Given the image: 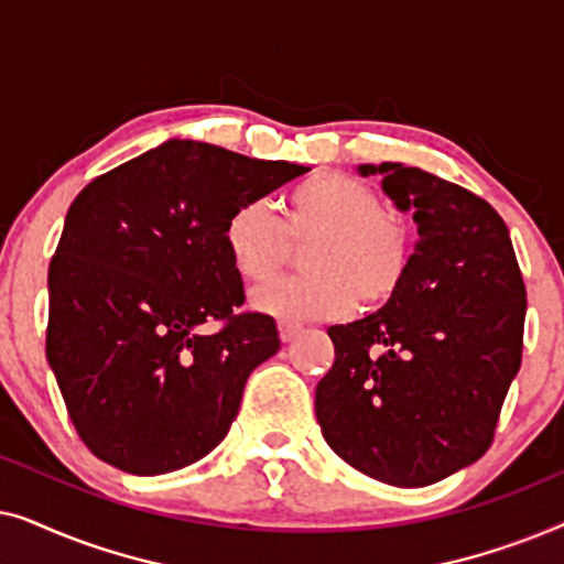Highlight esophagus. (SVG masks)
<instances>
[{
  "instance_id": "obj_1",
  "label": "esophagus",
  "mask_w": 564,
  "mask_h": 564,
  "mask_svg": "<svg viewBox=\"0 0 564 564\" xmlns=\"http://www.w3.org/2000/svg\"><path fill=\"white\" fill-rule=\"evenodd\" d=\"M276 328H280L282 341L288 344V341H292V338L300 334V330H303V323H297V321H280V323H276Z\"/></svg>"
}]
</instances>
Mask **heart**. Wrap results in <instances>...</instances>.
I'll return each mask as SVG.
<instances>
[{
    "label": "heart",
    "instance_id": "heart-1",
    "mask_svg": "<svg viewBox=\"0 0 564 564\" xmlns=\"http://www.w3.org/2000/svg\"><path fill=\"white\" fill-rule=\"evenodd\" d=\"M305 274L251 292V305L276 318H338L357 303L388 305L413 267V236L403 220L382 213L367 182L344 172L307 176L290 192L284 226L261 199L234 207L223 228L228 259L243 282H267L303 243Z\"/></svg>",
    "mask_w": 564,
    "mask_h": 564
}]
</instances>
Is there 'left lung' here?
I'll list each match as a JSON object with an SVG mask.
<instances>
[{
	"label": "left lung",
	"mask_w": 564,
	"mask_h": 564,
	"mask_svg": "<svg viewBox=\"0 0 564 564\" xmlns=\"http://www.w3.org/2000/svg\"><path fill=\"white\" fill-rule=\"evenodd\" d=\"M380 174L419 243L403 290L367 318L330 326L336 359L315 419L344 462L398 488H423L488 452L521 367L527 288L511 236L482 197L415 166Z\"/></svg>",
	"instance_id": "8db88e82"
}]
</instances>
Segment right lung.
I'll list each match as a JSON object with an SVG mask.
<instances>
[{"label": "right lung", "mask_w": 564, "mask_h": 564, "mask_svg": "<svg viewBox=\"0 0 564 564\" xmlns=\"http://www.w3.org/2000/svg\"><path fill=\"white\" fill-rule=\"evenodd\" d=\"M305 172L172 138L76 195L48 267L45 357L95 457L164 475L226 438L280 334L272 315L236 313L246 295L223 228Z\"/></svg>", "instance_id": "obj_1"}]
</instances>
